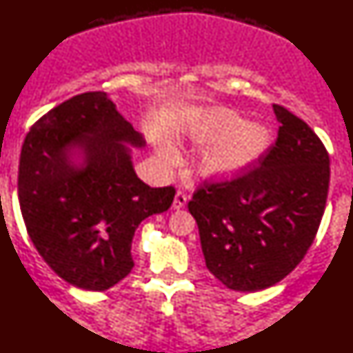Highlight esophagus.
Segmentation results:
<instances>
[{
    "label": "esophagus",
    "mask_w": 353,
    "mask_h": 353,
    "mask_svg": "<svg viewBox=\"0 0 353 353\" xmlns=\"http://www.w3.org/2000/svg\"><path fill=\"white\" fill-rule=\"evenodd\" d=\"M185 203H187V194H185L184 190H177L176 197H174V203H172V207L176 208V210H179V208L184 207Z\"/></svg>",
    "instance_id": "34e87169"
}]
</instances>
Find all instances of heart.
<instances>
[{"mask_svg": "<svg viewBox=\"0 0 353 353\" xmlns=\"http://www.w3.org/2000/svg\"><path fill=\"white\" fill-rule=\"evenodd\" d=\"M192 140L208 146L200 158V169L216 179H231L252 166L270 145V128L228 109H212L192 127ZM171 156V150H163Z\"/></svg>", "mask_w": 353, "mask_h": 353, "instance_id": "obj_1", "label": "heart"}]
</instances>
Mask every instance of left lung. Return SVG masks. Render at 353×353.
Wrapping results in <instances>:
<instances>
[{"label": "left lung", "mask_w": 353, "mask_h": 353, "mask_svg": "<svg viewBox=\"0 0 353 353\" xmlns=\"http://www.w3.org/2000/svg\"><path fill=\"white\" fill-rule=\"evenodd\" d=\"M275 143L257 164L192 195L207 269L236 292L279 283L303 261L323 220L329 153L311 127L283 105Z\"/></svg>", "instance_id": "8db88e82"}]
</instances>
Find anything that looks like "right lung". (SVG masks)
I'll return each mask as SVG.
<instances>
[{"label": "right lung", "instance_id": "obj_1", "mask_svg": "<svg viewBox=\"0 0 353 353\" xmlns=\"http://www.w3.org/2000/svg\"><path fill=\"white\" fill-rule=\"evenodd\" d=\"M122 143L145 145L102 91L53 107L22 143L17 195L29 238L58 276L89 292L130 274L138 225L166 212L176 195L172 185L138 179ZM71 148L83 151V167L69 161Z\"/></svg>", "mask_w": 353, "mask_h": 353}]
</instances>
